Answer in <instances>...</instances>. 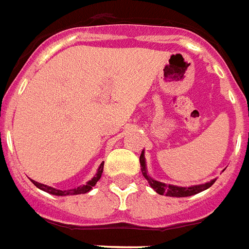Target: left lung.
<instances>
[{"mask_svg": "<svg viewBox=\"0 0 249 249\" xmlns=\"http://www.w3.org/2000/svg\"><path fill=\"white\" fill-rule=\"evenodd\" d=\"M140 163H141V171L142 175L145 176V179L147 180V183L150 184V187L154 189L155 192L158 195H164V196L168 197H188L193 196V195H197V193L202 192L205 189H208L215 183V180L213 179L208 181L205 184H198V185H191V187H178V185H172V184H166L162 183V181H158V180L153 179L151 176L149 175L147 172V168H146V159H145V151L142 150L141 157H140Z\"/></svg>", "mask_w": 249, "mask_h": 249, "instance_id": "1", "label": "left lung"}]
</instances>
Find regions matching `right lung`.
<instances>
[{"label":"right lung","mask_w":249,"mask_h":249,"mask_svg":"<svg viewBox=\"0 0 249 249\" xmlns=\"http://www.w3.org/2000/svg\"><path fill=\"white\" fill-rule=\"evenodd\" d=\"M103 167H104V162L100 163L99 168L96 171V174L94 175V178L91 180H89L85 185H79V187L74 188V189H68V191H61V189H56V188L49 187V185H45V184L37 183L35 180H32V183L35 184L36 187L41 189V191H44V192L49 193V195H53V196H71V195H83V193L90 192L92 187H94L95 184L99 181V179L102 178V174H103Z\"/></svg>","instance_id":"1"}]
</instances>
